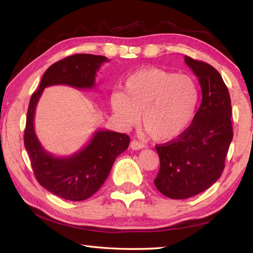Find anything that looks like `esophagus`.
<instances>
[{
	"label": "esophagus",
	"mask_w": 253,
	"mask_h": 253,
	"mask_svg": "<svg viewBox=\"0 0 253 253\" xmlns=\"http://www.w3.org/2000/svg\"><path fill=\"white\" fill-rule=\"evenodd\" d=\"M130 148L134 149V151H138V149L144 148V144L139 143L138 140L134 139V140H131V142H130Z\"/></svg>",
	"instance_id": "obj_1"
}]
</instances>
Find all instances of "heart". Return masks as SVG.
<instances>
[{"label": "heart", "instance_id": "1", "mask_svg": "<svg viewBox=\"0 0 253 253\" xmlns=\"http://www.w3.org/2000/svg\"><path fill=\"white\" fill-rule=\"evenodd\" d=\"M199 101L195 81L162 68L135 71L124 84V93L110 96L114 116L123 127L142 125L154 140L176 138L190 125Z\"/></svg>", "mask_w": 253, "mask_h": 253}]
</instances>
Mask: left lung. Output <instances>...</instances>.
I'll return each instance as SVG.
<instances>
[{
	"label": "left lung",
	"mask_w": 253,
	"mask_h": 253,
	"mask_svg": "<svg viewBox=\"0 0 253 253\" xmlns=\"http://www.w3.org/2000/svg\"><path fill=\"white\" fill-rule=\"evenodd\" d=\"M184 60L199 78L202 102L186 130L156 146L161 166L154 181L162 194L175 200L199 194L220 178L233 138L231 99L221 75L209 63L187 55Z\"/></svg>",
	"instance_id": "1"
}]
</instances>
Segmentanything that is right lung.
Returning <instances> with one entry per match:
<instances>
[{
	"instance_id": "obj_1",
	"label": "right lung",
	"mask_w": 253,
	"mask_h": 253,
	"mask_svg": "<svg viewBox=\"0 0 253 253\" xmlns=\"http://www.w3.org/2000/svg\"><path fill=\"white\" fill-rule=\"evenodd\" d=\"M108 58L95 54H74L53 63L42 77L39 89L30 99L24 146L29 153L34 175L40 185L51 193L69 201H84L99 190L108 177L116 157L129 146L126 134L98 129L79 152L58 157L45 151L34 130L36 108L44 88L67 84L77 89L95 87L97 71Z\"/></svg>"
}]
</instances>
